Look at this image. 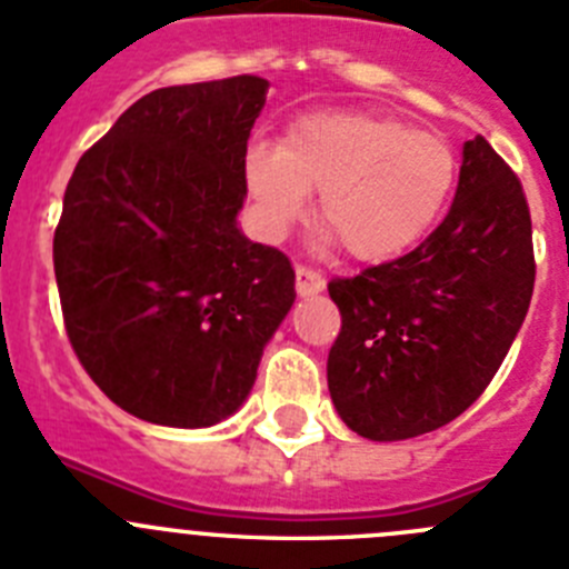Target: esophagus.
Wrapping results in <instances>:
<instances>
[{
    "label": "esophagus",
    "instance_id": "obj_1",
    "mask_svg": "<svg viewBox=\"0 0 569 569\" xmlns=\"http://www.w3.org/2000/svg\"><path fill=\"white\" fill-rule=\"evenodd\" d=\"M295 289H298L300 298H306V295H318V291L326 289V280L320 271L298 266V269H295Z\"/></svg>",
    "mask_w": 569,
    "mask_h": 569
}]
</instances>
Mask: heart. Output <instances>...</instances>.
Segmentation results:
<instances>
[{
	"instance_id": "obj_1",
	"label": "heart",
	"mask_w": 569,
	"mask_h": 569,
	"mask_svg": "<svg viewBox=\"0 0 569 569\" xmlns=\"http://www.w3.org/2000/svg\"><path fill=\"white\" fill-rule=\"evenodd\" d=\"M243 177L263 237H283L303 217L309 191H320V226L346 254L380 263L432 229L456 182V151L398 117L315 111L291 122L280 146H251Z\"/></svg>"
}]
</instances>
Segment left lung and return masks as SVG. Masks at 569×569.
<instances>
[{
	"label": "left lung",
	"instance_id": "left-lung-1",
	"mask_svg": "<svg viewBox=\"0 0 569 569\" xmlns=\"http://www.w3.org/2000/svg\"><path fill=\"white\" fill-rule=\"evenodd\" d=\"M532 283L521 180L478 134L443 223L409 254L329 283L340 335L326 378L346 427L407 441L456 421L510 352Z\"/></svg>",
	"mask_w": 569,
	"mask_h": 569
}]
</instances>
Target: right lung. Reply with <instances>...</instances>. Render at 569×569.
<instances>
[{
  "label": "right lung",
  "mask_w": 569,
  "mask_h": 569,
  "mask_svg": "<svg viewBox=\"0 0 569 569\" xmlns=\"http://www.w3.org/2000/svg\"><path fill=\"white\" fill-rule=\"evenodd\" d=\"M266 91L243 73L146 93L68 180L53 234L68 340L93 383L148 423L234 415L295 303L289 257L237 229Z\"/></svg>",
  "instance_id": "right-lung-1"
}]
</instances>
